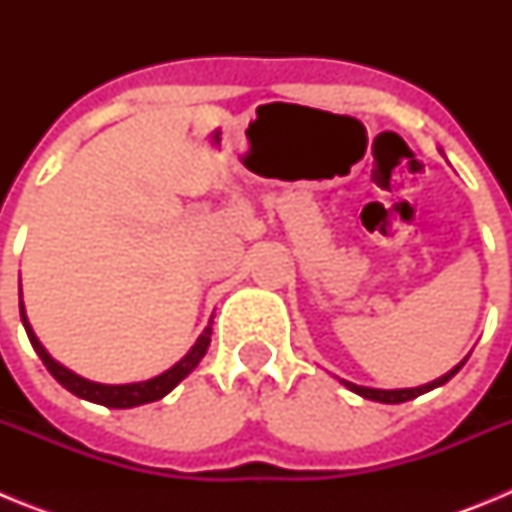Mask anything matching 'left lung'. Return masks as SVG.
Instances as JSON below:
<instances>
[{
  "label": "left lung",
  "instance_id": "obj_1",
  "mask_svg": "<svg viewBox=\"0 0 512 512\" xmlns=\"http://www.w3.org/2000/svg\"><path fill=\"white\" fill-rule=\"evenodd\" d=\"M461 366H464V361H461L459 366H454V369H451L449 374H443L441 379H436V382L423 384V387H413V390H372V387H359V384H354V382H343V379H341V382L346 384V387H348V390H351V392H356V395L366 397V400L387 402V405H397V402H408V400H413V397L423 395V392L433 390V387H441V384H446V382H449L451 377H454L456 372H459Z\"/></svg>",
  "mask_w": 512,
  "mask_h": 512
}]
</instances>
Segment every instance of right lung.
Wrapping results in <instances>:
<instances>
[{"label":"right lung","mask_w":512,"mask_h":512,"mask_svg":"<svg viewBox=\"0 0 512 512\" xmlns=\"http://www.w3.org/2000/svg\"><path fill=\"white\" fill-rule=\"evenodd\" d=\"M20 315H22V325L27 330V338L33 343L35 354L40 356V361L45 364V369L58 379V384H63L66 390L74 392L76 397L81 400H89V402H97V405H104V408H135V405H146V402L153 400H161L164 395H169L174 390L176 384L182 382L189 372H192L194 366L200 364L202 356L207 354V346H210V336H212V328L207 325L205 333L197 338V343L192 346L187 356H184L179 364H174L169 372H164L161 377L156 379H148V382H135V384H99V382H89V379L79 377V374L69 372L66 366L58 364L56 359H51V354L40 346V341L35 338L33 328L27 323V315H25V307L20 302Z\"/></svg>","instance_id":"1"}]
</instances>
